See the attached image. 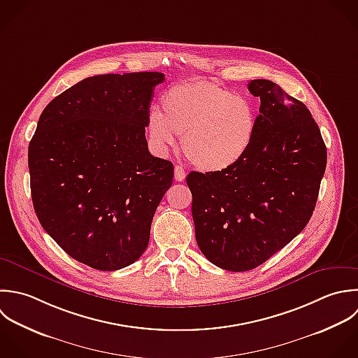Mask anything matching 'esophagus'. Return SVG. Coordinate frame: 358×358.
<instances>
[{
    "mask_svg": "<svg viewBox=\"0 0 358 358\" xmlns=\"http://www.w3.org/2000/svg\"><path fill=\"white\" fill-rule=\"evenodd\" d=\"M174 178L176 181H184L185 180V170L181 166L174 167Z\"/></svg>",
    "mask_w": 358,
    "mask_h": 358,
    "instance_id": "esophagus-1",
    "label": "esophagus"
}]
</instances>
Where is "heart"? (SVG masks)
I'll list each match as a JSON object with an SVG mask.
<instances>
[{
    "label": "heart",
    "instance_id": "heart-1",
    "mask_svg": "<svg viewBox=\"0 0 358 358\" xmlns=\"http://www.w3.org/2000/svg\"><path fill=\"white\" fill-rule=\"evenodd\" d=\"M163 113L150 110L149 141L159 152L177 145L188 160L206 171H220L240 162L250 149L257 115L248 99L209 80L195 79L171 86L163 96Z\"/></svg>",
    "mask_w": 358,
    "mask_h": 358
}]
</instances>
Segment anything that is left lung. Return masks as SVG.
I'll use <instances>...</instances> for the list:
<instances>
[{
    "mask_svg": "<svg viewBox=\"0 0 358 358\" xmlns=\"http://www.w3.org/2000/svg\"><path fill=\"white\" fill-rule=\"evenodd\" d=\"M248 90L261 107L244 157L187 176L198 247L231 272L259 266L304 230L327 169V146L307 106L268 79L251 80Z\"/></svg>",
    "mask_w": 358,
    "mask_h": 358,
    "instance_id": "8db88e82",
    "label": "left lung"
}]
</instances>
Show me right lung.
Returning <instances> with one entry per match:
<instances>
[{
  "instance_id": "obj_1",
  "label": "right lung",
  "mask_w": 358,
  "mask_h": 358,
  "mask_svg": "<svg viewBox=\"0 0 358 358\" xmlns=\"http://www.w3.org/2000/svg\"><path fill=\"white\" fill-rule=\"evenodd\" d=\"M162 72L86 78L43 110L29 143L33 208L73 259L118 271L145 252L153 215L173 184V163L145 136Z\"/></svg>"
}]
</instances>
